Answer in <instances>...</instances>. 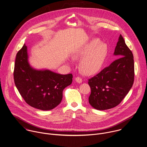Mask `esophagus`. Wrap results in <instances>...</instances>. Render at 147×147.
<instances>
[{
    "label": "esophagus",
    "instance_id": "esophagus-1",
    "mask_svg": "<svg viewBox=\"0 0 147 147\" xmlns=\"http://www.w3.org/2000/svg\"><path fill=\"white\" fill-rule=\"evenodd\" d=\"M75 81L78 83H81L82 82V79L80 77H76L75 78Z\"/></svg>",
    "mask_w": 147,
    "mask_h": 147
}]
</instances>
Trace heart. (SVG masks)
<instances>
[{"label": "heart", "mask_w": 147, "mask_h": 147, "mask_svg": "<svg viewBox=\"0 0 147 147\" xmlns=\"http://www.w3.org/2000/svg\"><path fill=\"white\" fill-rule=\"evenodd\" d=\"M107 48L98 40H93L75 51L72 58L80 61V67L82 72L86 75H92L98 72L105 61Z\"/></svg>", "instance_id": "heart-1"}]
</instances>
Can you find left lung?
Listing matches in <instances>:
<instances>
[{"label":"left lung","mask_w":147,"mask_h":147,"mask_svg":"<svg viewBox=\"0 0 147 147\" xmlns=\"http://www.w3.org/2000/svg\"><path fill=\"white\" fill-rule=\"evenodd\" d=\"M114 54L119 58L88 80L89 102L98 110L117 106L129 93L134 81L133 54L120 35Z\"/></svg>","instance_id":"left-lung-1"}]
</instances>
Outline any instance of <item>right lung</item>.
Wrapping results in <instances>:
<instances>
[{
  "mask_svg": "<svg viewBox=\"0 0 147 147\" xmlns=\"http://www.w3.org/2000/svg\"><path fill=\"white\" fill-rule=\"evenodd\" d=\"M13 76L16 86L26 103L43 111L52 109L61 103L63 90L71 84L73 78L71 74L61 75L32 68L28 62L25 44L16 54Z\"/></svg>",
  "mask_w": 147,
  "mask_h": 147,
  "instance_id": "add662e5",
  "label": "right lung"
}]
</instances>
